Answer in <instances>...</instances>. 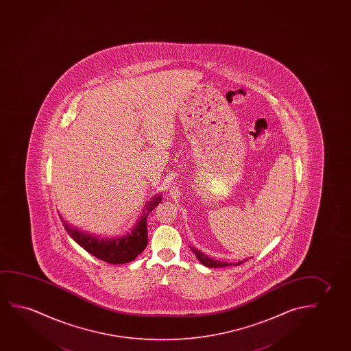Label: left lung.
Masks as SVG:
<instances>
[{
	"mask_svg": "<svg viewBox=\"0 0 351 351\" xmlns=\"http://www.w3.org/2000/svg\"><path fill=\"white\" fill-rule=\"evenodd\" d=\"M193 250V253L195 254L197 260H199V263H202V265H205L206 267H212V269H217V267H226V266H231V265H234V266H237V265L243 264L245 260H241V261H237V263H234V264H231V263H224V261H219V260H215L210 258V256H207L206 254H204L202 250H197V248H194V247H191Z\"/></svg>",
	"mask_w": 351,
	"mask_h": 351,
	"instance_id": "left-lung-1",
	"label": "left lung"
}]
</instances>
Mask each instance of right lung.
<instances>
[{"mask_svg":"<svg viewBox=\"0 0 351 351\" xmlns=\"http://www.w3.org/2000/svg\"><path fill=\"white\" fill-rule=\"evenodd\" d=\"M160 200V194H156L152 197L149 202H146L144 211L130 232L116 239H99L98 236L88 234L86 231H82L75 226H71L67 221H63L62 217L60 216V218L68 235L90 254L109 264H125L133 261L146 248L147 217Z\"/></svg>","mask_w":351,"mask_h":351,"instance_id":"add662e5","label":"right lung"}]
</instances>
